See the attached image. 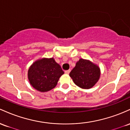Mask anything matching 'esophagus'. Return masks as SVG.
Instances as JSON below:
<instances>
[{
  "mask_svg": "<svg viewBox=\"0 0 130 130\" xmlns=\"http://www.w3.org/2000/svg\"><path fill=\"white\" fill-rule=\"evenodd\" d=\"M70 72H71V70H67V71H65V74H69Z\"/></svg>",
  "mask_w": 130,
  "mask_h": 130,
  "instance_id": "34e87169",
  "label": "esophagus"
}]
</instances>
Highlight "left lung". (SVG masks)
I'll return each instance as SVG.
<instances>
[{
  "instance_id": "8db88e82",
  "label": "left lung",
  "mask_w": 130,
  "mask_h": 130,
  "mask_svg": "<svg viewBox=\"0 0 130 130\" xmlns=\"http://www.w3.org/2000/svg\"><path fill=\"white\" fill-rule=\"evenodd\" d=\"M100 75V67L91 61L83 58L77 61L69 74L74 84L82 89H90L94 87Z\"/></svg>"
}]
</instances>
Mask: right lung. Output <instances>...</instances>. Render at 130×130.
I'll list each match as a JSON object with an SVG mask.
<instances>
[{
	"instance_id": "right-lung-1",
	"label": "right lung",
	"mask_w": 130,
	"mask_h": 130,
	"mask_svg": "<svg viewBox=\"0 0 130 130\" xmlns=\"http://www.w3.org/2000/svg\"><path fill=\"white\" fill-rule=\"evenodd\" d=\"M64 73L53 58H42L32 64L28 69L27 77L34 88L40 92H46L56 87Z\"/></svg>"
}]
</instances>
